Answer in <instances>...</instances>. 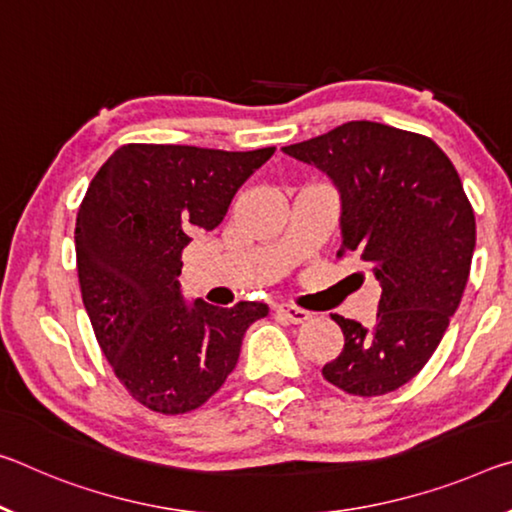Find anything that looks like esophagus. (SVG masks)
Masks as SVG:
<instances>
[{"label": "esophagus", "instance_id": "obj_1", "mask_svg": "<svg viewBox=\"0 0 512 512\" xmlns=\"http://www.w3.org/2000/svg\"><path fill=\"white\" fill-rule=\"evenodd\" d=\"M278 314L280 316H285V319L289 321V323H305V321H310L312 319V314L307 312V310H300V307H296V305H289V303H282V305H278Z\"/></svg>", "mask_w": 512, "mask_h": 512}]
</instances>
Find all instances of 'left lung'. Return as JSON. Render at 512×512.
<instances>
[{
	"mask_svg": "<svg viewBox=\"0 0 512 512\" xmlns=\"http://www.w3.org/2000/svg\"><path fill=\"white\" fill-rule=\"evenodd\" d=\"M342 193V246L380 280L376 323L332 314L344 351L323 378L346 394L383 396L424 369L465 291L476 246L472 202L451 159L424 134L351 120L287 145Z\"/></svg>",
	"mask_w": 512,
	"mask_h": 512,
	"instance_id": "1",
	"label": "left lung"
}]
</instances>
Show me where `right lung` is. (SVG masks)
Instances as JSON below:
<instances>
[{
	"mask_svg": "<svg viewBox=\"0 0 512 512\" xmlns=\"http://www.w3.org/2000/svg\"><path fill=\"white\" fill-rule=\"evenodd\" d=\"M275 148L225 152L127 143L97 170L75 225L84 307L104 358L145 408L184 415L221 389L269 305H189L177 275L196 230H214Z\"/></svg>",
	"mask_w": 512,
	"mask_h": 512,
	"instance_id": "obj_1",
	"label": "right lung"
}]
</instances>
